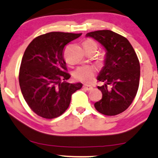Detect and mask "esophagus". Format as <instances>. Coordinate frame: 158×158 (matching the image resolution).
I'll return each mask as SVG.
<instances>
[{
	"label": "esophagus",
	"instance_id": "34e87169",
	"mask_svg": "<svg viewBox=\"0 0 158 158\" xmlns=\"http://www.w3.org/2000/svg\"><path fill=\"white\" fill-rule=\"evenodd\" d=\"M83 88H84L85 90H87V91H91L93 89V87L90 85H83Z\"/></svg>",
	"mask_w": 158,
	"mask_h": 158
}]
</instances>
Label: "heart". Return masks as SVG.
Masks as SVG:
<instances>
[{
  "label": "heart",
  "mask_w": 158,
  "mask_h": 158,
  "mask_svg": "<svg viewBox=\"0 0 158 158\" xmlns=\"http://www.w3.org/2000/svg\"><path fill=\"white\" fill-rule=\"evenodd\" d=\"M83 46H95L97 47L96 42L94 40L87 39L83 42ZM96 72L94 67L91 66H83L80 67L75 70L74 73V76L77 81L83 83H90L92 81L93 77Z\"/></svg>",
  "instance_id": "1"
}]
</instances>
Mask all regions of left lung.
Here are the masks:
<instances>
[{
    "label": "left lung",
    "mask_w": 158,
    "mask_h": 158,
    "mask_svg": "<svg viewBox=\"0 0 158 158\" xmlns=\"http://www.w3.org/2000/svg\"><path fill=\"white\" fill-rule=\"evenodd\" d=\"M106 50L105 64L97 80L102 97L94 103L98 112L106 116L119 114L129 107L137 94L140 64L133 46L125 37L110 30L88 33Z\"/></svg>",
    "instance_id": "1"
}]
</instances>
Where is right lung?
Segmentation results:
<instances>
[{
  "mask_svg": "<svg viewBox=\"0 0 158 158\" xmlns=\"http://www.w3.org/2000/svg\"><path fill=\"white\" fill-rule=\"evenodd\" d=\"M82 34L50 32L40 35L28 44L23 56L19 83L25 102L38 116L54 118L69 106L72 94L81 83L66 82L71 76L64 58L67 44Z\"/></svg>",
  "mask_w": 158,
  "mask_h": 158,
  "instance_id": "1",
  "label": "right lung"
}]
</instances>
